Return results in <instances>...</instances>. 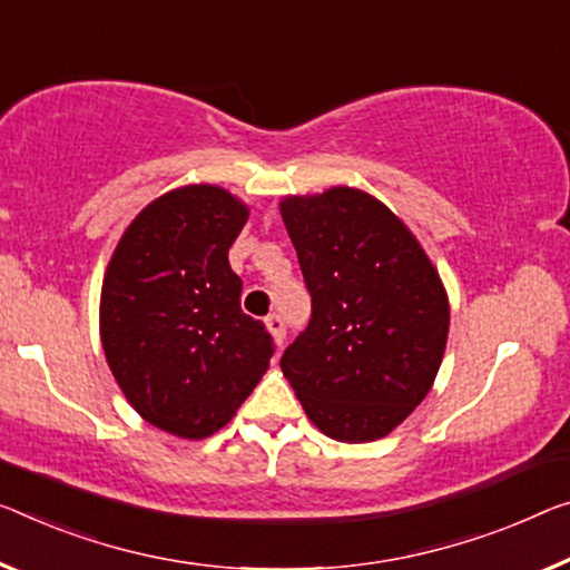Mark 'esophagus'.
<instances>
[{"mask_svg": "<svg viewBox=\"0 0 570 570\" xmlns=\"http://www.w3.org/2000/svg\"><path fill=\"white\" fill-rule=\"evenodd\" d=\"M265 323H267V331H269V334H273V338L277 341V344H283V341H285V321L279 318L277 313H273V315H267Z\"/></svg>", "mask_w": 570, "mask_h": 570, "instance_id": "esophagus-1", "label": "esophagus"}]
</instances>
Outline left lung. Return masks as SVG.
<instances>
[{
	"label": "left lung",
	"instance_id": "left-lung-1",
	"mask_svg": "<svg viewBox=\"0 0 570 570\" xmlns=\"http://www.w3.org/2000/svg\"><path fill=\"white\" fill-rule=\"evenodd\" d=\"M311 323L279 358L305 415L341 443L384 438L431 392L451 305L423 244L380 198L334 186L279 200Z\"/></svg>",
	"mask_w": 570,
	"mask_h": 570
}]
</instances>
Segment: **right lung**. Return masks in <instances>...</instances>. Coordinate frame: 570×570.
I'll list each match as a JSON object with an SVG mask.
<instances>
[{"instance_id":"obj_1","label":"right lung","mask_w":570,"mask_h":570,"mask_svg":"<svg viewBox=\"0 0 570 570\" xmlns=\"http://www.w3.org/2000/svg\"><path fill=\"white\" fill-rule=\"evenodd\" d=\"M249 218L239 196L190 183L127 226L104 273L99 334L139 417L200 441L229 423L269 370L273 338L239 308L229 247Z\"/></svg>"}]
</instances>
